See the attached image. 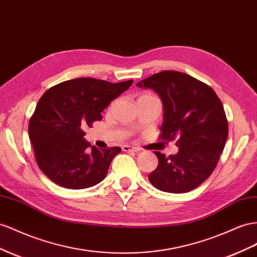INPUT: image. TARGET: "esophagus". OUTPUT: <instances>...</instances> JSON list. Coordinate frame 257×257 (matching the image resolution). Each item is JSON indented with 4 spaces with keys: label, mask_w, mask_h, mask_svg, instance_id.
I'll list each match as a JSON object with an SVG mask.
<instances>
[{
    "label": "esophagus",
    "mask_w": 257,
    "mask_h": 257,
    "mask_svg": "<svg viewBox=\"0 0 257 257\" xmlns=\"http://www.w3.org/2000/svg\"><path fill=\"white\" fill-rule=\"evenodd\" d=\"M122 150L123 151H134V152H137V151H140L141 149L140 148H137V147H133V146H128V145H123L122 146Z\"/></svg>",
    "instance_id": "34e87169"
}]
</instances>
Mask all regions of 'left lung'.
Instances as JSON below:
<instances>
[{
    "label": "left lung",
    "mask_w": 257,
    "mask_h": 257,
    "mask_svg": "<svg viewBox=\"0 0 257 257\" xmlns=\"http://www.w3.org/2000/svg\"><path fill=\"white\" fill-rule=\"evenodd\" d=\"M136 85L160 96L161 138L177 140V154L166 157L155 151L159 163L149 182L171 193L197 188L212 174L225 147L228 122L223 103L209 85L183 72L165 70Z\"/></svg>",
    "instance_id": "8db88e82"
}]
</instances>
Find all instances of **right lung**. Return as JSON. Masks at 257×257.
<instances>
[{"instance_id":"add662e5","label":"right lung","mask_w":257,"mask_h":257,"mask_svg":"<svg viewBox=\"0 0 257 257\" xmlns=\"http://www.w3.org/2000/svg\"><path fill=\"white\" fill-rule=\"evenodd\" d=\"M132 83L79 78L59 83L41 97L29 122V137L40 170L52 182L85 189L105 179L121 148H89L83 130L100 121L103 109Z\"/></svg>"}]
</instances>
